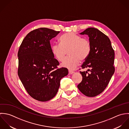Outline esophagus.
Here are the masks:
<instances>
[{"mask_svg": "<svg viewBox=\"0 0 129 129\" xmlns=\"http://www.w3.org/2000/svg\"><path fill=\"white\" fill-rule=\"evenodd\" d=\"M74 73V71H71V70H69V74H73Z\"/></svg>", "mask_w": 129, "mask_h": 129, "instance_id": "esophagus-1", "label": "esophagus"}]
</instances>
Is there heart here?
Returning <instances> with one entry per match:
<instances>
[{
  "instance_id": "heart-1",
  "label": "heart",
  "mask_w": 129,
  "mask_h": 129,
  "mask_svg": "<svg viewBox=\"0 0 129 129\" xmlns=\"http://www.w3.org/2000/svg\"><path fill=\"white\" fill-rule=\"evenodd\" d=\"M60 44H55L52 47V52L59 61L65 58L67 52L69 56L61 64L62 67L70 70L75 69L79 65L80 60H85L91 52L90 41L74 32H68L62 35L59 39Z\"/></svg>"
}]
</instances>
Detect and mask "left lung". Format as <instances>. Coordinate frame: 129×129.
Instances as JSON below:
<instances>
[{"label":"left lung","mask_w":129,"mask_h":129,"mask_svg":"<svg viewBox=\"0 0 129 129\" xmlns=\"http://www.w3.org/2000/svg\"><path fill=\"white\" fill-rule=\"evenodd\" d=\"M80 34L88 35L91 52L82 65L87 71H80L82 81L77 86L79 90L88 97H95L103 92L115 72V53L108 37L98 29L90 27Z\"/></svg>","instance_id":"obj_1"}]
</instances>
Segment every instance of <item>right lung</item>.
Masks as SVG:
<instances>
[{
  "label": "right lung",
  "instance_id": "1",
  "mask_svg": "<svg viewBox=\"0 0 129 129\" xmlns=\"http://www.w3.org/2000/svg\"><path fill=\"white\" fill-rule=\"evenodd\" d=\"M60 31L39 28L30 32L18 52V75L28 94L34 99L45 102L54 98L61 79L68 74L66 68H58L50 40Z\"/></svg>",
  "mask_w": 129,
  "mask_h": 129
}]
</instances>
